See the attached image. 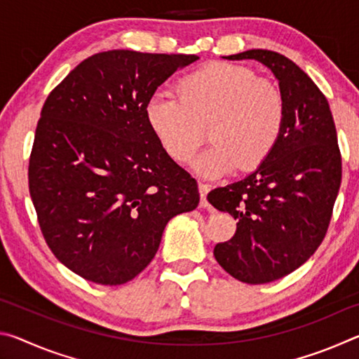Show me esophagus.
Segmentation results:
<instances>
[{"mask_svg":"<svg viewBox=\"0 0 359 359\" xmlns=\"http://www.w3.org/2000/svg\"><path fill=\"white\" fill-rule=\"evenodd\" d=\"M199 196H201V208H209L208 203V193H209V185L204 184V182H199Z\"/></svg>","mask_w":359,"mask_h":359,"instance_id":"34e87169","label":"esophagus"}]
</instances>
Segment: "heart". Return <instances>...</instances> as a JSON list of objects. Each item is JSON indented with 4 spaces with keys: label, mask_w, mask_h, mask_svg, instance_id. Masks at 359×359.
I'll use <instances>...</instances> for the list:
<instances>
[{
    "label": "heart",
    "mask_w": 359,
    "mask_h": 359,
    "mask_svg": "<svg viewBox=\"0 0 359 359\" xmlns=\"http://www.w3.org/2000/svg\"><path fill=\"white\" fill-rule=\"evenodd\" d=\"M175 94L150 96L145 118L177 163L193 160L208 128L214 145L194 163L205 177L259 166L283 136L288 106L282 88L245 66L209 63L180 79Z\"/></svg>",
    "instance_id": "1"
}]
</instances>
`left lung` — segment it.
<instances>
[{
	"instance_id": "8db88e82",
	"label": "left lung",
	"mask_w": 359,
	"mask_h": 359,
	"mask_svg": "<svg viewBox=\"0 0 359 359\" xmlns=\"http://www.w3.org/2000/svg\"><path fill=\"white\" fill-rule=\"evenodd\" d=\"M224 58L263 63L287 98V125L274 151L245 179L208 194L214 208L238 220L233 238L214 248L218 264L244 283H269L306 263L323 242L342 156L330 102L299 66L263 48Z\"/></svg>"
}]
</instances>
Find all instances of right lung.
Wrapping results in <instances>:
<instances>
[{"mask_svg": "<svg viewBox=\"0 0 359 359\" xmlns=\"http://www.w3.org/2000/svg\"><path fill=\"white\" fill-rule=\"evenodd\" d=\"M198 58L95 53L47 96L29 155V194L48 248L85 280L135 278L154 259L166 223L196 209V180L156 141L145 104Z\"/></svg>", "mask_w": 359, "mask_h": 359, "instance_id": "add662e5", "label": "right lung"}]
</instances>
